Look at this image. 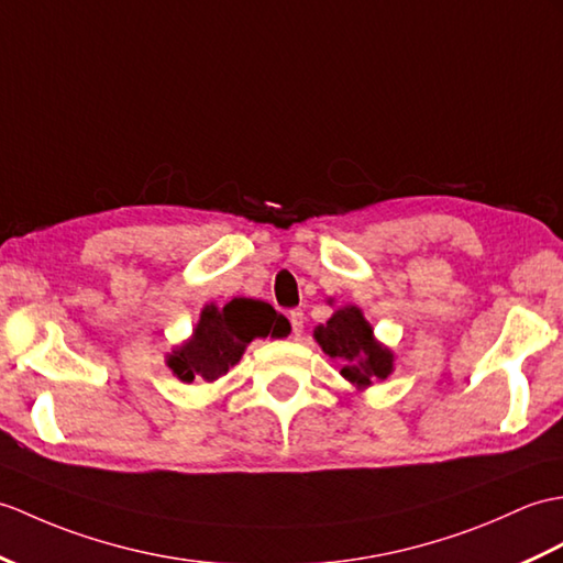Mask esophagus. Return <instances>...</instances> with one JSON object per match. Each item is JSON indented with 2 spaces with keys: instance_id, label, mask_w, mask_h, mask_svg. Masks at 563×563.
I'll use <instances>...</instances> for the list:
<instances>
[{
  "instance_id": "1",
  "label": "esophagus",
  "mask_w": 563,
  "mask_h": 563,
  "mask_svg": "<svg viewBox=\"0 0 563 563\" xmlns=\"http://www.w3.org/2000/svg\"><path fill=\"white\" fill-rule=\"evenodd\" d=\"M290 323H292V333H295V335H302V329H305V311H302V309H292V311H290Z\"/></svg>"
}]
</instances>
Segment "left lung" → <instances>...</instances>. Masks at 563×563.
<instances>
[{
    "label": "left lung",
    "instance_id": "1",
    "mask_svg": "<svg viewBox=\"0 0 563 563\" xmlns=\"http://www.w3.org/2000/svg\"><path fill=\"white\" fill-rule=\"evenodd\" d=\"M313 338L325 355L343 362L341 374L352 386L367 388L394 372V352L376 341L360 307L335 309L329 321L317 325Z\"/></svg>",
    "mask_w": 563,
    "mask_h": 563
}]
</instances>
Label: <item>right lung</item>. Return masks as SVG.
Instances as JSON below:
<instances>
[{"label": "right lung", "instance_id": "right-lung-1", "mask_svg": "<svg viewBox=\"0 0 563 563\" xmlns=\"http://www.w3.org/2000/svg\"><path fill=\"white\" fill-rule=\"evenodd\" d=\"M287 333V319L261 299L234 297L222 307L206 305L189 341L167 355V367L185 384L196 378L211 384L242 360L254 338H285Z\"/></svg>", "mask_w": 563, "mask_h": 563}]
</instances>
